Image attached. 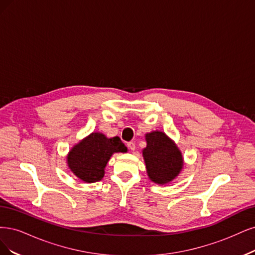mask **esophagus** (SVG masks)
<instances>
[{"instance_id":"esophagus-1","label":"esophagus","mask_w":255,"mask_h":255,"mask_svg":"<svg viewBox=\"0 0 255 255\" xmlns=\"http://www.w3.org/2000/svg\"><path fill=\"white\" fill-rule=\"evenodd\" d=\"M127 146H128V148H129L130 150H134V149H135V143H134V142H129V143H127Z\"/></svg>"}]
</instances>
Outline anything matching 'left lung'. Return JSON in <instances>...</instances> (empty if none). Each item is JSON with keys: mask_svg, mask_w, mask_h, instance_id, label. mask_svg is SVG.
<instances>
[{"mask_svg": "<svg viewBox=\"0 0 255 255\" xmlns=\"http://www.w3.org/2000/svg\"><path fill=\"white\" fill-rule=\"evenodd\" d=\"M146 142L147 147L143 150V157L148 177L155 183H168L179 175L183 166L181 152L161 131L147 133Z\"/></svg>", "mask_w": 255, "mask_h": 255, "instance_id": "left-lung-1", "label": "left lung"}]
</instances>
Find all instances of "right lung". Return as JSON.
<instances>
[{"mask_svg":"<svg viewBox=\"0 0 255 255\" xmlns=\"http://www.w3.org/2000/svg\"><path fill=\"white\" fill-rule=\"evenodd\" d=\"M127 147L119 136L108 138L102 133H91L75 145L68 155L70 169L87 183L101 181L105 167L114 152H126Z\"/></svg>","mask_w":255,"mask_h":255,"instance_id":"1","label":"right lung"}]
</instances>
